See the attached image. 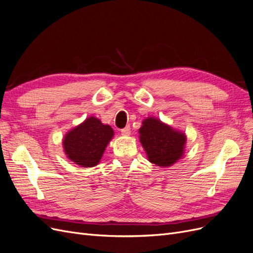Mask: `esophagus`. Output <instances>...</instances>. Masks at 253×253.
I'll return each instance as SVG.
<instances>
[{
	"instance_id": "esophagus-1",
	"label": "esophagus",
	"mask_w": 253,
	"mask_h": 253,
	"mask_svg": "<svg viewBox=\"0 0 253 253\" xmlns=\"http://www.w3.org/2000/svg\"><path fill=\"white\" fill-rule=\"evenodd\" d=\"M129 133H131V127H129V126H126V127L121 129V134L124 136H128Z\"/></svg>"
}]
</instances>
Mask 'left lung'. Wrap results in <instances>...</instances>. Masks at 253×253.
<instances>
[{
	"mask_svg": "<svg viewBox=\"0 0 253 253\" xmlns=\"http://www.w3.org/2000/svg\"><path fill=\"white\" fill-rule=\"evenodd\" d=\"M138 132L140 143L152 164L168 168L177 163L185 154L186 134L158 118H145Z\"/></svg>",
	"mask_w": 253,
	"mask_h": 253,
	"instance_id": "8db88e82",
	"label": "left lung"
}]
</instances>
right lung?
<instances>
[{"label": "right lung", "instance_id": "right-lung-1", "mask_svg": "<svg viewBox=\"0 0 253 253\" xmlns=\"http://www.w3.org/2000/svg\"><path fill=\"white\" fill-rule=\"evenodd\" d=\"M114 137L113 128L90 116L68 131L62 141L66 157L83 168L97 166Z\"/></svg>", "mask_w": 253, "mask_h": 253}]
</instances>
